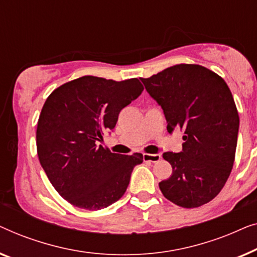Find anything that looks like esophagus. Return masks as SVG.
<instances>
[{
	"instance_id": "34e87169",
	"label": "esophagus",
	"mask_w": 257,
	"mask_h": 257,
	"mask_svg": "<svg viewBox=\"0 0 257 257\" xmlns=\"http://www.w3.org/2000/svg\"><path fill=\"white\" fill-rule=\"evenodd\" d=\"M161 160V155L158 154H143V161L150 162V163H156Z\"/></svg>"
}]
</instances>
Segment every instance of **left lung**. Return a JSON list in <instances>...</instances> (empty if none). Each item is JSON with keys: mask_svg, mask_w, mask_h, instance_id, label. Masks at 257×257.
I'll return each instance as SVG.
<instances>
[{"mask_svg": "<svg viewBox=\"0 0 257 257\" xmlns=\"http://www.w3.org/2000/svg\"><path fill=\"white\" fill-rule=\"evenodd\" d=\"M141 80L163 109L168 132H184L183 150L163 154L172 175L160 183L162 193L184 208L207 204L225 186L235 160L240 120L230 89L196 64L175 65Z\"/></svg>", "mask_w": 257, "mask_h": 257, "instance_id": "8db88e82", "label": "left lung"}]
</instances>
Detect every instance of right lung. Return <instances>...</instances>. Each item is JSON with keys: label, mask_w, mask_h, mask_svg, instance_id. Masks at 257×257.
Segmentation results:
<instances>
[{"label": "right lung", "mask_w": 257, "mask_h": 257, "mask_svg": "<svg viewBox=\"0 0 257 257\" xmlns=\"http://www.w3.org/2000/svg\"><path fill=\"white\" fill-rule=\"evenodd\" d=\"M143 85L85 75L56 88L42 108L36 140L42 168L56 191L75 207L97 211L123 196L142 154L120 155L99 142Z\"/></svg>", "instance_id": "add662e5"}]
</instances>
